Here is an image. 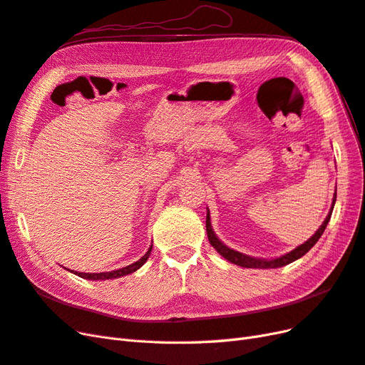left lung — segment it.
<instances>
[{
    "mask_svg": "<svg viewBox=\"0 0 365 365\" xmlns=\"http://www.w3.org/2000/svg\"><path fill=\"white\" fill-rule=\"evenodd\" d=\"M335 201H336V192H335V197H334V204H335ZM334 204H332V208H330V212H329L327 217L324 219L323 225L318 228V231H317V233H315L311 239H309L307 242H304L303 245L297 247L294 251L286 254V256H282V257L274 259V260L252 259V257L244 256V254H240V252H237V251H235V250H231V248L225 247V245L222 244V242H220V240L216 237V235L213 233L212 225H210V213H207V219H205L207 236H208L210 244H212V247L220 254V256L225 257L228 262L237 264V267H242V268H263V269H264V268H280V267H284V264H288V263H291V262H294V260H297V259L303 257L304 254L317 244L318 239L322 237V235L324 233V230H326V227H327V222L330 220V216H332Z\"/></svg>",
    "mask_w": 365,
    "mask_h": 365,
    "instance_id": "left-lung-1",
    "label": "left lung"
}]
</instances>
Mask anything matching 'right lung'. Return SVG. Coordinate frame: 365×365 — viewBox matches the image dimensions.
I'll list each match as a JSON object with an SVG mask.
<instances>
[{"mask_svg":"<svg viewBox=\"0 0 365 365\" xmlns=\"http://www.w3.org/2000/svg\"><path fill=\"white\" fill-rule=\"evenodd\" d=\"M150 251H152V247L149 248V251L145 254V256H143L138 262H135V263H132V264H128V267H125V268H120V269H117V271H111V272H98V274H88V272H74L76 275H79V277H82V279H88V280H106V279H117V277H121V275H128V274H130V272H134V271H137L143 263H145L148 259H149V254H150Z\"/></svg>","mask_w":365,"mask_h":365,"instance_id":"obj_1","label":"right lung"}]
</instances>
